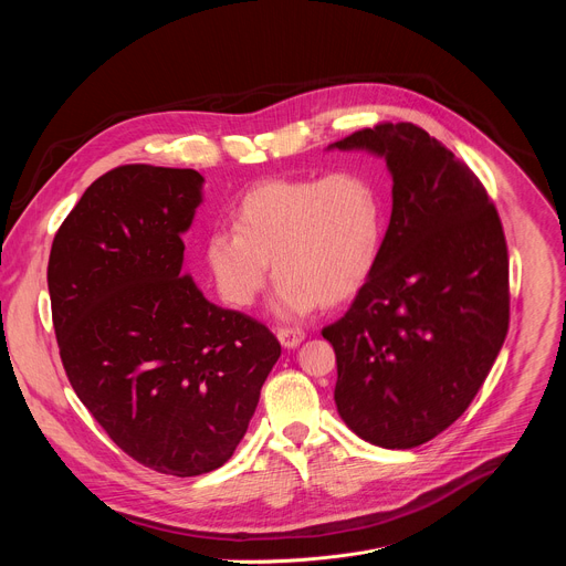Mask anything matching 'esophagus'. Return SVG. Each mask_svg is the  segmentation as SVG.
I'll list each match as a JSON object with an SVG mask.
<instances>
[{
  "label": "esophagus",
  "mask_w": 566,
  "mask_h": 566,
  "mask_svg": "<svg viewBox=\"0 0 566 566\" xmlns=\"http://www.w3.org/2000/svg\"><path fill=\"white\" fill-rule=\"evenodd\" d=\"M277 340L282 343L284 349H295L304 340L302 329H277Z\"/></svg>",
  "instance_id": "esophagus-1"
}]
</instances>
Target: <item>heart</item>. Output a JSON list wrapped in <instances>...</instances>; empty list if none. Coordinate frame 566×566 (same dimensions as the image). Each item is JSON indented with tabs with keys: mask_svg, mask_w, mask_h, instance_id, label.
<instances>
[{
	"mask_svg": "<svg viewBox=\"0 0 566 566\" xmlns=\"http://www.w3.org/2000/svg\"><path fill=\"white\" fill-rule=\"evenodd\" d=\"M385 232V192L365 170L269 179L237 201L232 230L206 237L203 264L226 304L251 308L273 262V311L291 319L354 297L378 264Z\"/></svg>",
	"mask_w": 566,
	"mask_h": 566,
	"instance_id": "1",
	"label": "heart"
}]
</instances>
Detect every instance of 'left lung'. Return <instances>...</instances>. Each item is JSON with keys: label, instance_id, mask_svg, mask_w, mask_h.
I'll list each match as a JSON object with an SVG mask.
<instances>
[{"label": "left lung", "instance_id": "left-lung-1", "mask_svg": "<svg viewBox=\"0 0 566 566\" xmlns=\"http://www.w3.org/2000/svg\"><path fill=\"white\" fill-rule=\"evenodd\" d=\"M327 149L369 151L391 175L382 253L354 304L322 329L336 408L371 446L408 450L452 426L509 332V251L472 170L426 129L382 123Z\"/></svg>", "mask_w": 566, "mask_h": 566}]
</instances>
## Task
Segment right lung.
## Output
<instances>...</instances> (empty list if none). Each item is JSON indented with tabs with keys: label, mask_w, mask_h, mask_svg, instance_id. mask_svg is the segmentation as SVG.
<instances>
[{
	"label": "right lung",
	"mask_w": 566,
	"mask_h": 566,
	"mask_svg": "<svg viewBox=\"0 0 566 566\" xmlns=\"http://www.w3.org/2000/svg\"><path fill=\"white\" fill-rule=\"evenodd\" d=\"M203 181L154 166L103 175L60 226L46 273L77 398L123 452L175 476L232 457L282 354L262 322L212 304L184 273Z\"/></svg>",
	"instance_id": "obj_1"
}]
</instances>
